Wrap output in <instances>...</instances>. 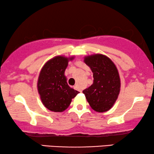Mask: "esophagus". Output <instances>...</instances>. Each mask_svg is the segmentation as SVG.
<instances>
[{"mask_svg":"<svg viewBox=\"0 0 154 154\" xmlns=\"http://www.w3.org/2000/svg\"><path fill=\"white\" fill-rule=\"evenodd\" d=\"M74 89L77 90H79V92H82V90L81 89V88H80L79 87V85H77L74 86Z\"/></svg>","mask_w":154,"mask_h":154,"instance_id":"esophagus-1","label":"esophagus"}]
</instances>
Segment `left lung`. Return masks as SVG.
<instances>
[{
    "mask_svg": "<svg viewBox=\"0 0 154 154\" xmlns=\"http://www.w3.org/2000/svg\"><path fill=\"white\" fill-rule=\"evenodd\" d=\"M84 62L93 73V83L83 91L94 111L103 113L112 108L121 90V79L110 58L102 54L85 56Z\"/></svg>",
    "mask_w": 154,
    "mask_h": 154,
    "instance_id": "1",
    "label": "left lung"
}]
</instances>
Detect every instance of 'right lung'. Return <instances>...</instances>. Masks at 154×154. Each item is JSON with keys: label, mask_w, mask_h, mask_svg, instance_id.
<instances>
[{"label": "right lung", "mask_w": 154, "mask_h": 154, "mask_svg": "<svg viewBox=\"0 0 154 154\" xmlns=\"http://www.w3.org/2000/svg\"><path fill=\"white\" fill-rule=\"evenodd\" d=\"M74 58V56H55L48 60L40 71L38 92L43 104L50 111L63 112L79 93L69 87L64 75L69 62Z\"/></svg>", "instance_id": "1"}]
</instances>
